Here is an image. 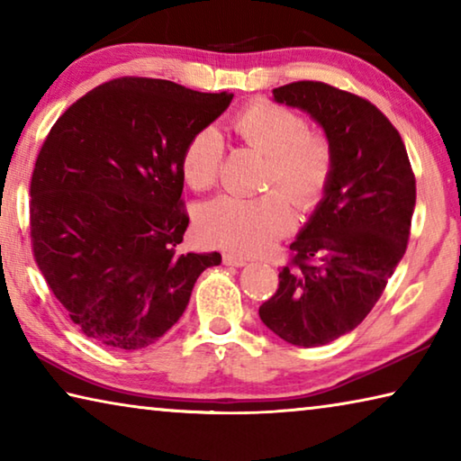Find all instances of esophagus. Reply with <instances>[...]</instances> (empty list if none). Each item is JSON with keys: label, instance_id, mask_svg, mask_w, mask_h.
<instances>
[{"label": "esophagus", "instance_id": "1", "mask_svg": "<svg viewBox=\"0 0 461 461\" xmlns=\"http://www.w3.org/2000/svg\"><path fill=\"white\" fill-rule=\"evenodd\" d=\"M223 264H225V267L240 268V267H246L248 260L241 258V256H238V254H223Z\"/></svg>", "mask_w": 461, "mask_h": 461}]
</instances>
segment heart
<instances>
[{
    "instance_id": "b5f03b06",
    "label": "heart",
    "mask_w": 461,
    "mask_h": 461,
    "mask_svg": "<svg viewBox=\"0 0 461 461\" xmlns=\"http://www.w3.org/2000/svg\"><path fill=\"white\" fill-rule=\"evenodd\" d=\"M246 146L267 156L264 186L280 188L254 199L217 197L201 207L197 230L215 248L240 256L262 254L294 228V209H315L330 189L333 176V148L321 134L307 131L299 113L272 101H254L231 122ZM223 140L215 128H203L189 138L181 156L186 185L209 191L220 181ZM292 198L288 200L285 194Z\"/></svg>"
}]
</instances>
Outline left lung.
I'll list each match as a JSON object with an SVG mask.
<instances>
[{
  "label": "left lung",
  "mask_w": 461,
  "mask_h": 461,
  "mask_svg": "<svg viewBox=\"0 0 461 461\" xmlns=\"http://www.w3.org/2000/svg\"><path fill=\"white\" fill-rule=\"evenodd\" d=\"M323 128L333 148L325 197L291 244L262 323L299 348L325 346L360 325L407 249L417 186L407 148L384 113L319 81L272 91Z\"/></svg>",
  "instance_id": "1"
}]
</instances>
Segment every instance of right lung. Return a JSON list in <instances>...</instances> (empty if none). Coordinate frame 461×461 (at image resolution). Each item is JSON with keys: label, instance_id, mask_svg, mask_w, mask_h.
Returning <instances> with one entry per match:
<instances>
[{"label": "right lung", "instance_id": "1", "mask_svg": "<svg viewBox=\"0 0 461 461\" xmlns=\"http://www.w3.org/2000/svg\"><path fill=\"white\" fill-rule=\"evenodd\" d=\"M231 93L165 79L99 85L54 123L30 183L38 268L71 321L112 349H142L189 305L220 252L181 254L189 225L181 156Z\"/></svg>", "mask_w": 461, "mask_h": 461}]
</instances>
